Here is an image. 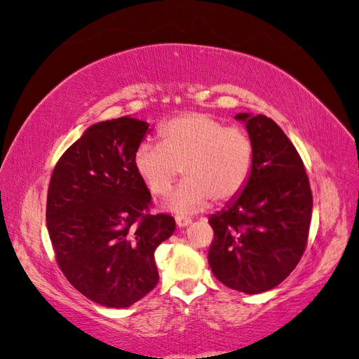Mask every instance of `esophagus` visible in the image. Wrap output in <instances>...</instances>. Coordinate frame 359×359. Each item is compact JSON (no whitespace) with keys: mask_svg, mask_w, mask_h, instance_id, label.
<instances>
[{"mask_svg":"<svg viewBox=\"0 0 359 359\" xmlns=\"http://www.w3.org/2000/svg\"><path fill=\"white\" fill-rule=\"evenodd\" d=\"M176 224L179 227H187L191 224V218L189 217H183V215H177L176 217Z\"/></svg>","mask_w":359,"mask_h":359,"instance_id":"obj_1","label":"esophagus"}]
</instances>
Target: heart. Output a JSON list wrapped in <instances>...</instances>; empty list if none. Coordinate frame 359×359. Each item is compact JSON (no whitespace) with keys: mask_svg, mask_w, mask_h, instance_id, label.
Here are the masks:
<instances>
[{"mask_svg":"<svg viewBox=\"0 0 359 359\" xmlns=\"http://www.w3.org/2000/svg\"><path fill=\"white\" fill-rule=\"evenodd\" d=\"M161 142L142 141L133 154V168L144 187L165 197L180 168L185 176L165 201L176 214L205 209L210 198L226 203L240 196L253 168L255 149L240 127H226L205 112H185L171 118L159 130Z\"/></svg>","mask_w":359,"mask_h":359,"instance_id":"obj_1","label":"heart"}]
</instances>
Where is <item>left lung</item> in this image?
Returning a JSON list of instances; mask_svg holds the SVG:
<instances>
[{"mask_svg": "<svg viewBox=\"0 0 359 359\" xmlns=\"http://www.w3.org/2000/svg\"><path fill=\"white\" fill-rule=\"evenodd\" d=\"M255 156L241 194L209 217L208 261L215 278L245 294L269 291L296 269L306 249L312 194L297 150L273 119L238 114Z\"/></svg>", "mask_w": 359, "mask_h": 359, "instance_id": "obj_1", "label": "left lung"}]
</instances>
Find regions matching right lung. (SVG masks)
Listing matches in <instances>:
<instances>
[{"label": "right lung", "mask_w": 359, "mask_h": 359, "mask_svg": "<svg viewBox=\"0 0 359 359\" xmlns=\"http://www.w3.org/2000/svg\"><path fill=\"white\" fill-rule=\"evenodd\" d=\"M149 123L121 116L90 126L54 167L47 227L62 273L107 308H127L159 280L154 250L176 229L149 214L150 191L133 168Z\"/></svg>", "instance_id": "right-lung-1"}]
</instances>
